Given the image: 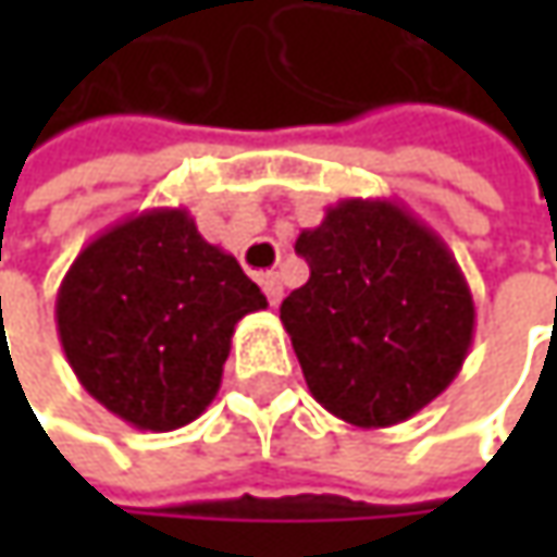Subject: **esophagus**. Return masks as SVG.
I'll return each mask as SVG.
<instances>
[{
    "label": "esophagus",
    "mask_w": 557,
    "mask_h": 557,
    "mask_svg": "<svg viewBox=\"0 0 557 557\" xmlns=\"http://www.w3.org/2000/svg\"><path fill=\"white\" fill-rule=\"evenodd\" d=\"M260 285H263V294L269 297V304H272V307H278V304H282V297H285V288H282L278 272H263V275H260Z\"/></svg>",
    "instance_id": "1"
}]
</instances>
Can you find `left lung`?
Returning <instances> with one entry per match:
<instances>
[{
  "mask_svg": "<svg viewBox=\"0 0 557 557\" xmlns=\"http://www.w3.org/2000/svg\"><path fill=\"white\" fill-rule=\"evenodd\" d=\"M294 250L310 278L282 300V325L315 403L356 428H391L453 384L474 297L434 228L399 201L347 198Z\"/></svg>",
  "mask_w": 557,
  "mask_h": 557,
  "instance_id": "1",
  "label": "left lung"
}]
</instances>
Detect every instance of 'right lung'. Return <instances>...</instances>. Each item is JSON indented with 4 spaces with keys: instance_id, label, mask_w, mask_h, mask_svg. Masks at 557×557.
<instances>
[{
    "instance_id": "1",
    "label": "right lung",
    "mask_w": 557,
    "mask_h": 557,
    "mask_svg": "<svg viewBox=\"0 0 557 557\" xmlns=\"http://www.w3.org/2000/svg\"><path fill=\"white\" fill-rule=\"evenodd\" d=\"M267 310L238 260L203 242L183 207L104 228L67 269L54 322L86 394L139 431H176L223 381L235 325Z\"/></svg>"
}]
</instances>
